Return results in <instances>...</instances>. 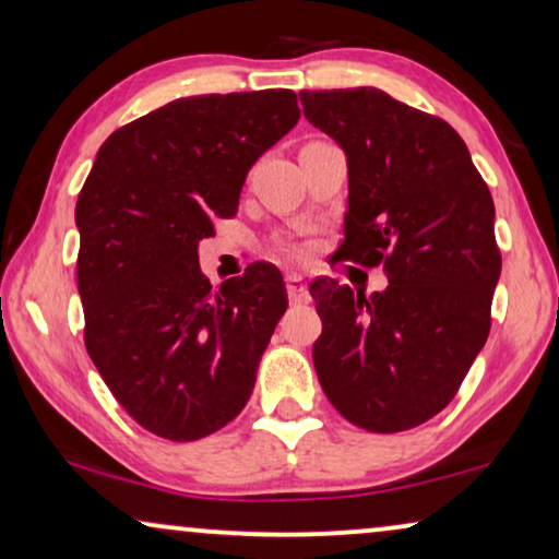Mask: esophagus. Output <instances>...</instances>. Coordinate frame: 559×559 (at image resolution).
<instances>
[{
  "label": "esophagus",
  "instance_id": "1",
  "mask_svg": "<svg viewBox=\"0 0 559 559\" xmlns=\"http://www.w3.org/2000/svg\"><path fill=\"white\" fill-rule=\"evenodd\" d=\"M287 295H289V302L295 305H302L310 300L308 285H305L302 274H287Z\"/></svg>",
  "mask_w": 559,
  "mask_h": 559
}]
</instances>
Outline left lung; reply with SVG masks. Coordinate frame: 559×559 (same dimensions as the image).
<instances>
[{"mask_svg": "<svg viewBox=\"0 0 559 559\" xmlns=\"http://www.w3.org/2000/svg\"><path fill=\"white\" fill-rule=\"evenodd\" d=\"M305 119L346 152L341 262L384 266L366 297L335 280L310 295L320 386L348 423L402 432L445 409L491 331L501 274L493 198L448 121L384 91H300Z\"/></svg>", "mask_w": 559, "mask_h": 559, "instance_id": "8db88e82", "label": "left lung"}]
</instances>
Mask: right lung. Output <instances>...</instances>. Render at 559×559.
Instances as JSON below:
<instances>
[{"label": "right lung", "mask_w": 559, "mask_h": 559, "mask_svg": "<svg viewBox=\"0 0 559 559\" xmlns=\"http://www.w3.org/2000/svg\"><path fill=\"white\" fill-rule=\"evenodd\" d=\"M300 119L287 88L170 102L98 150L75 203L86 350L144 430L190 442L243 409L287 310L277 266L211 287L198 243L231 218L247 173Z\"/></svg>", "instance_id": "add662e5"}]
</instances>
